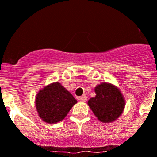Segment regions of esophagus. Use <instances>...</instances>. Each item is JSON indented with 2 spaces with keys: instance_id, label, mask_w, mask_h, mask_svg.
I'll list each match as a JSON object with an SVG mask.
<instances>
[{
  "instance_id": "obj_1",
  "label": "esophagus",
  "mask_w": 157,
  "mask_h": 157,
  "mask_svg": "<svg viewBox=\"0 0 157 157\" xmlns=\"http://www.w3.org/2000/svg\"><path fill=\"white\" fill-rule=\"evenodd\" d=\"M80 100H81V101H82V102H86V101L87 100L86 94H83L82 96H81V97H80Z\"/></svg>"
}]
</instances>
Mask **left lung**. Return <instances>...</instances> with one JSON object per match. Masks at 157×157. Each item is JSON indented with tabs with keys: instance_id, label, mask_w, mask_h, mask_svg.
<instances>
[{
	"instance_id": "obj_1",
	"label": "left lung",
	"mask_w": 157,
	"mask_h": 157,
	"mask_svg": "<svg viewBox=\"0 0 157 157\" xmlns=\"http://www.w3.org/2000/svg\"><path fill=\"white\" fill-rule=\"evenodd\" d=\"M96 95L88 100V105L100 122L111 123L121 115L125 106L124 95L118 87L101 83L94 88Z\"/></svg>"
}]
</instances>
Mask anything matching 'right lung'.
<instances>
[{
  "label": "right lung",
  "instance_id": "add662e5",
  "mask_svg": "<svg viewBox=\"0 0 157 157\" xmlns=\"http://www.w3.org/2000/svg\"><path fill=\"white\" fill-rule=\"evenodd\" d=\"M77 100L59 82H54L40 90L36 95L38 114L48 124L62 121Z\"/></svg>",
  "mask_w": 157,
  "mask_h": 157
}]
</instances>
